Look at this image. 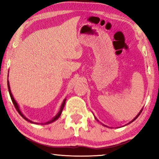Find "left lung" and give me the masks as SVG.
I'll return each instance as SVG.
<instances>
[{"label": "left lung", "mask_w": 159, "mask_h": 159, "mask_svg": "<svg viewBox=\"0 0 159 159\" xmlns=\"http://www.w3.org/2000/svg\"><path fill=\"white\" fill-rule=\"evenodd\" d=\"M142 110H141V111H140V112H139V114L136 116V117H135V119H133V120H132V121H134V120H136V119H137V117H138V116H139V115H140V113H142ZM132 121H131V122H132Z\"/></svg>", "instance_id": "1"}]
</instances>
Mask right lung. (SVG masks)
I'll return each instance as SVG.
<instances>
[{
  "instance_id": "add662e5",
  "label": "right lung",
  "mask_w": 159,
  "mask_h": 159,
  "mask_svg": "<svg viewBox=\"0 0 159 159\" xmlns=\"http://www.w3.org/2000/svg\"><path fill=\"white\" fill-rule=\"evenodd\" d=\"M7 85H8V89H9V95H10V97H11V101H12V103H13V105H14V106H15V108H16V110H17V112L19 113V114L21 116L23 117V119H25V120H26V121H30L31 123H34L33 122V121H30V120H29L28 119L26 118V117H25L23 115V113H21V111H20V109H19V107H18V105H17V102H16V101L15 100V99H14L13 98V96H12V94H11V90H10V87H9V81H7ZM65 103H66V99H64V101H63V102H62V105H61V107H60V111H59L58 112V113L54 117V118H53L52 120H50L49 121H48V122H46V123H45V124H49V123H51V122H52V121H55V120H57V119L59 117H60V114H61V113H62V109H63V107H64V106H65ZM36 123V124H38V123H37V122H35Z\"/></svg>"
}]
</instances>
